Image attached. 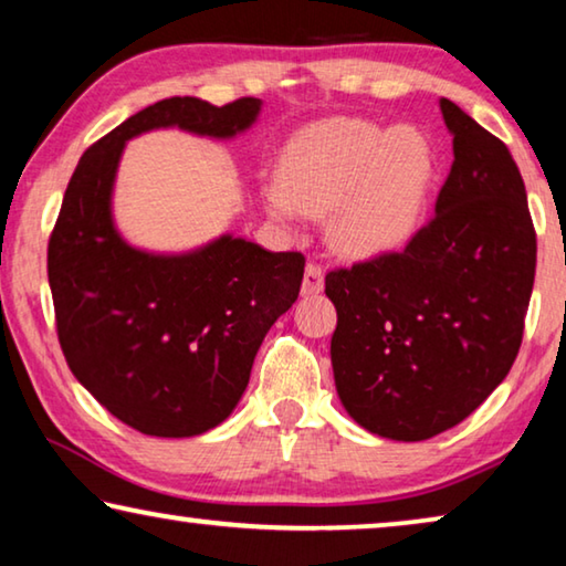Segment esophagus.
<instances>
[{
  "label": "esophagus",
  "mask_w": 566,
  "mask_h": 566,
  "mask_svg": "<svg viewBox=\"0 0 566 566\" xmlns=\"http://www.w3.org/2000/svg\"><path fill=\"white\" fill-rule=\"evenodd\" d=\"M325 286V272L323 266L315 264V261H310L305 266V280H302V294L310 297V294H319Z\"/></svg>",
  "instance_id": "esophagus-1"
}]
</instances>
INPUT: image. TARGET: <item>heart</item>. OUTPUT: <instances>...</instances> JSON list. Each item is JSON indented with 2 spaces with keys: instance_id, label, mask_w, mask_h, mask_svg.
Listing matches in <instances>:
<instances>
[{
  "instance_id": "heart-1",
  "label": "heart",
  "mask_w": 566,
  "mask_h": 566,
  "mask_svg": "<svg viewBox=\"0 0 566 566\" xmlns=\"http://www.w3.org/2000/svg\"><path fill=\"white\" fill-rule=\"evenodd\" d=\"M434 175L429 142L411 126L381 129L356 119L310 126L282 155V180L266 182L272 216H323L345 256H378L409 239Z\"/></svg>"
}]
</instances>
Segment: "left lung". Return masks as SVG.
I'll list each match as a JSON object with an SVG mask.
<instances>
[{"label":"left lung","mask_w":566,"mask_h":566,"mask_svg":"<svg viewBox=\"0 0 566 566\" xmlns=\"http://www.w3.org/2000/svg\"><path fill=\"white\" fill-rule=\"evenodd\" d=\"M454 163L401 251L333 269L335 389L378 437L419 442L470 417L518 356L536 231L509 147L440 101Z\"/></svg>","instance_id":"obj_1"}]
</instances>
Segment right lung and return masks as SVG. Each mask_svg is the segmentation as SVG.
I'll use <instances>...</instances> for the list:
<instances>
[{"label":"right lung","instance_id":"obj_1","mask_svg":"<svg viewBox=\"0 0 566 566\" xmlns=\"http://www.w3.org/2000/svg\"><path fill=\"white\" fill-rule=\"evenodd\" d=\"M259 108L254 96L157 101L83 151L65 188L48 241L57 340L91 396L142 434L192 437L231 415L261 340L297 300L305 256L231 235L182 256L132 249L112 221L124 142L159 126L226 139Z\"/></svg>","mask_w":566,"mask_h":566}]
</instances>
